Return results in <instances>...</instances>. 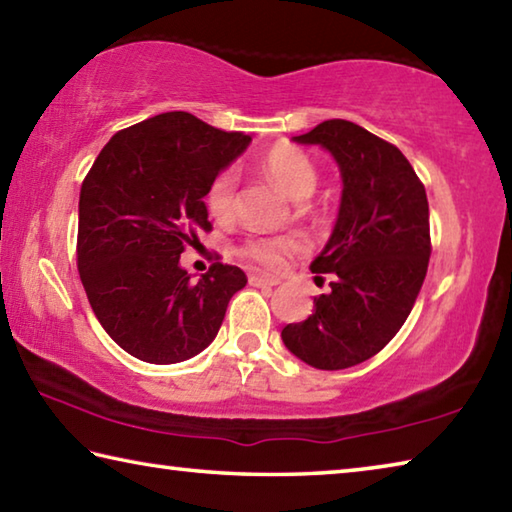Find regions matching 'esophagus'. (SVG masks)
<instances>
[{
	"instance_id": "esophagus-1",
	"label": "esophagus",
	"mask_w": 512,
	"mask_h": 512,
	"mask_svg": "<svg viewBox=\"0 0 512 512\" xmlns=\"http://www.w3.org/2000/svg\"><path fill=\"white\" fill-rule=\"evenodd\" d=\"M248 282H250V286H257V288H273V286L280 284V280H277V277H271V275H257V273L250 275Z\"/></svg>"
}]
</instances>
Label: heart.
<instances>
[{"label": "heart", "instance_id": "heart-1", "mask_svg": "<svg viewBox=\"0 0 512 512\" xmlns=\"http://www.w3.org/2000/svg\"><path fill=\"white\" fill-rule=\"evenodd\" d=\"M259 165H262V172L268 179L293 201L309 199L315 183H318L313 161L293 145L282 143L271 147ZM206 206L210 215L219 221L232 217V210H235V174L230 170L221 172L212 181L206 194ZM302 248L304 244L297 237H250L241 248V255L266 268H280L288 257L300 253Z\"/></svg>", "mask_w": 512, "mask_h": 512}]
</instances>
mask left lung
Here are the masks:
<instances>
[{
    "label": "left lung",
    "mask_w": 512,
    "mask_h": 512,
    "mask_svg": "<svg viewBox=\"0 0 512 512\" xmlns=\"http://www.w3.org/2000/svg\"><path fill=\"white\" fill-rule=\"evenodd\" d=\"M295 143L336 159L342 197L336 226L313 273H333L331 293L313 300L282 340L315 369H347L383 349L403 327L430 262V208L423 183L396 145L349 120H324Z\"/></svg>",
    "instance_id": "left-lung-1"
}]
</instances>
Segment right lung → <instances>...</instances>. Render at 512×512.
Wrapping results in <instances>:
<instances>
[{"instance_id": "right-lung-1", "label": "right lung", "mask_w": 512, "mask_h": 512, "mask_svg": "<svg viewBox=\"0 0 512 512\" xmlns=\"http://www.w3.org/2000/svg\"><path fill=\"white\" fill-rule=\"evenodd\" d=\"M253 138L188 111H167L111 136L80 188L78 271L91 309L120 349L174 365L206 349L230 297L246 286L237 266L212 264L192 282L179 257L208 230L206 194Z\"/></svg>"}]
</instances>
